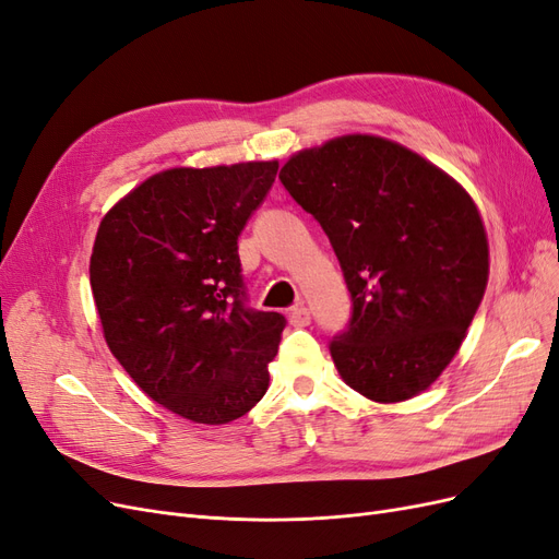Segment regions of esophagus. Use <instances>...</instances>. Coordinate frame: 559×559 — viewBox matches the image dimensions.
Here are the masks:
<instances>
[{
  "instance_id": "esophagus-1",
  "label": "esophagus",
  "mask_w": 559,
  "mask_h": 559,
  "mask_svg": "<svg viewBox=\"0 0 559 559\" xmlns=\"http://www.w3.org/2000/svg\"><path fill=\"white\" fill-rule=\"evenodd\" d=\"M310 310L306 308V306H296V308H292V312H289V321L294 326H298V329H302V326H310Z\"/></svg>"
}]
</instances>
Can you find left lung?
Returning a JSON list of instances; mask_svg holds the SVG:
<instances>
[{"label":"left lung","instance_id":"8db88e82","mask_svg":"<svg viewBox=\"0 0 559 559\" xmlns=\"http://www.w3.org/2000/svg\"><path fill=\"white\" fill-rule=\"evenodd\" d=\"M280 179L329 235L352 294L349 329L331 343L343 382L376 403L427 392L487 289L476 202L425 156L361 132L296 151Z\"/></svg>","mask_w":559,"mask_h":559}]
</instances>
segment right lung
I'll return each instance as SVG.
<instances>
[{"label":"right lung","instance_id":"obj_1","mask_svg":"<svg viewBox=\"0 0 559 559\" xmlns=\"http://www.w3.org/2000/svg\"><path fill=\"white\" fill-rule=\"evenodd\" d=\"M277 167H170L118 200L95 235L107 347L146 396L195 425H228L267 392L286 321L245 308L238 235Z\"/></svg>","mask_w":559,"mask_h":559}]
</instances>
